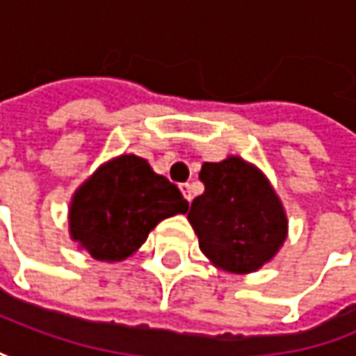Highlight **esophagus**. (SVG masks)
I'll list each match as a JSON object with an SVG mask.
<instances>
[{
	"mask_svg": "<svg viewBox=\"0 0 356 356\" xmlns=\"http://www.w3.org/2000/svg\"><path fill=\"white\" fill-rule=\"evenodd\" d=\"M180 192L184 194V198H186L188 202L194 198V194H192V186H190V184H180Z\"/></svg>",
	"mask_w": 356,
	"mask_h": 356,
	"instance_id": "34e87169",
	"label": "esophagus"
}]
</instances>
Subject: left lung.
Wrapping results in <instances>:
<instances>
[{
    "label": "left lung",
    "mask_w": 356,
    "mask_h": 356,
    "mask_svg": "<svg viewBox=\"0 0 356 356\" xmlns=\"http://www.w3.org/2000/svg\"><path fill=\"white\" fill-rule=\"evenodd\" d=\"M204 194L192 200L188 222L210 264L232 275L257 273L289 236V218L270 180L240 156L204 162Z\"/></svg>",
    "instance_id": "obj_1"
}]
</instances>
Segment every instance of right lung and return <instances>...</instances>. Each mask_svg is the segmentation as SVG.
I'll use <instances>...</instances> for the list:
<instances>
[{"label": "right lung", "mask_w": 356, "mask_h": 356, "mask_svg": "<svg viewBox=\"0 0 356 356\" xmlns=\"http://www.w3.org/2000/svg\"><path fill=\"white\" fill-rule=\"evenodd\" d=\"M186 210L180 190L156 174L148 160L120 154L76 188L67 210L70 238L99 262H120L164 218Z\"/></svg>", "instance_id": "add662e5"}]
</instances>
